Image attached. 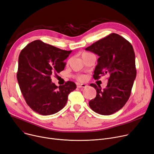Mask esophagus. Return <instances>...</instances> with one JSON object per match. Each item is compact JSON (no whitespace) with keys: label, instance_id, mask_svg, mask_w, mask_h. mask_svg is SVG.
<instances>
[{"label":"esophagus","instance_id":"34e87169","mask_svg":"<svg viewBox=\"0 0 154 154\" xmlns=\"http://www.w3.org/2000/svg\"><path fill=\"white\" fill-rule=\"evenodd\" d=\"M87 86L85 85V84H79V83H78L77 84V87L79 88H86Z\"/></svg>","mask_w":154,"mask_h":154}]
</instances>
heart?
<instances>
[{
	"label": "heart",
	"instance_id": "heart-1",
	"mask_svg": "<svg viewBox=\"0 0 154 154\" xmlns=\"http://www.w3.org/2000/svg\"><path fill=\"white\" fill-rule=\"evenodd\" d=\"M87 54H88V53H86V52H85V53H83L82 54V56L85 55H87ZM76 78L77 79L79 80V81H83V80L85 79V77L84 76H83V75H78V76H77L76 77Z\"/></svg>",
	"mask_w": 154,
	"mask_h": 154
}]
</instances>
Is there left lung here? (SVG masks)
<instances>
[{
	"label": "left lung",
	"mask_w": 154,
	"mask_h": 154,
	"mask_svg": "<svg viewBox=\"0 0 154 154\" xmlns=\"http://www.w3.org/2000/svg\"><path fill=\"white\" fill-rule=\"evenodd\" d=\"M99 56L93 78L109 74L106 88L90 85L96 90V96L89 102L95 112L111 115L120 110L131 94L136 77L135 53L131 43L117 33H111L86 49Z\"/></svg>",
	"instance_id": "obj_1"
}]
</instances>
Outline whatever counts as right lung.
<instances>
[{
    "label": "right lung",
    "mask_w": 154,
    "mask_h": 154,
    "mask_svg": "<svg viewBox=\"0 0 154 154\" xmlns=\"http://www.w3.org/2000/svg\"><path fill=\"white\" fill-rule=\"evenodd\" d=\"M71 52L38 40L22 50L17 81L26 104L35 112L43 116L58 112L65 106L68 94L76 88L73 81L58 87L51 79L54 73L64 69V60Z\"/></svg>",
    "instance_id": "add662e5"
}]
</instances>
